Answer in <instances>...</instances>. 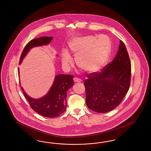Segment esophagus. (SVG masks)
<instances>
[{"label":"esophagus","instance_id":"1","mask_svg":"<svg viewBox=\"0 0 151 151\" xmlns=\"http://www.w3.org/2000/svg\"><path fill=\"white\" fill-rule=\"evenodd\" d=\"M73 81L75 82H80L81 81V80L79 78H73Z\"/></svg>","mask_w":151,"mask_h":151}]
</instances>
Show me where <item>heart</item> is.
I'll use <instances>...</instances> for the list:
<instances>
[{"label":"heart","instance_id":"b5f03b06","mask_svg":"<svg viewBox=\"0 0 151 151\" xmlns=\"http://www.w3.org/2000/svg\"><path fill=\"white\" fill-rule=\"evenodd\" d=\"M107 39L108 41L105 40ZM69 49L75 56L78 66L87 73L99 71L105 64L111 51V43L107 37L88 35L74 37L68 42ZM62 64L68 68L73 60L66 50L63 51Z\"/></svg>","mask_w":151,"mask_h":151}]
</instances>
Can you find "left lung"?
<instances>
[{
	"mask_svg": "<svg viewBox=\"0 0 151 151\" xmlns=\"http://www.w3.org/2000/svg\"><path fill=\"white\" fill-rule=\"evenodd\" d=\"M131 65L128 52L120 40L114 59L101 72L87 75L83 84L88 109L99 113L114 110L121 104L130 86Z\"/></svg>",
	"mask_w": 151,
	"mask_h": 151,
	"instance_id": "left-lung-1",
	"label": "left lung"
}]
</instances>
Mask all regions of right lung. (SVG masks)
I'll return each mask as SVG.
<instances>
[{
  "mask_svg": "<svg viewBox=\"0 0 151 151\" xmlns=\"http://www.w3.org/2000/svg\"><path fill=\"white\" fill-rule=\"evenodd\" d=\"M52 40V37H43L29 41L22 53L19 64L22 63L24 58L32 48L48 45ZM18 73L19 76V68ZM73 78L72 75L60 74L56 75L49 91L40 99L32 98L25 93L23 87L21 86L20 87L32 109L44 117L53 118L59 116L66 110L67 91L74 85ZM19 83L20 85V81Z\"/></svg>",
  "mask_w": 151,
  "mask_h": 151,
  "instance_id": "add662e5",
  "label": "right lung"
}]
</instances>
